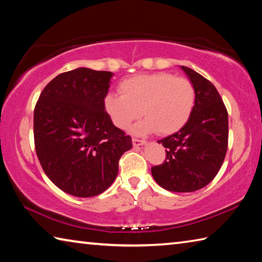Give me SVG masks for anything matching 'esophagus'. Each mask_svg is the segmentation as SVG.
<instances>
[{"mask_svg": "<svg viewBox=\"0 0 262 262\" xmlns=\"http://www.w3.org/2000/svg\"><path fill=\"white\" fill-rule=\"evenodd\" d=\"M144 143H145V141H143V140L133 139V145H134V147H140V145H143Z\"/></svg>", "mask_w": 262, "mask_h": 262, "instance_id": "esophagus-1", "label": "esophagus"}]
</instances>
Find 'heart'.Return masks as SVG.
I'll use <instances>...</instances> for the list:
<instances>
[{
	"instance_id": "b5f03b06",
	"label": "heart",
	"mask_w": 262,
	"mask_h": 262,
	"mask_svg": "<svg viewBox=\"0 0 262 262\" xmlns=\"http://www.w3.org/2000/svg\"><path fill=\"white\" fill-rule=\"evenodd\" d=\"M119 90L121 95H106L105 112L113 125L122 130L128 129L142 112L145 119L133 129L137 135L179 132L188 121L195 103L193 84L168 73L127 78L120 83Z\"/></svg>"
}]
</instances>
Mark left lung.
<instances>
[{
  "mask_svg": "<svg viewBox=\"0 0 262 262\" xmlns=\"http://www.w3.org/2000/svg\"><path fill=\"white\" fill-rule=\"evenodd\" d=\"M195 90L192 114L179 132L158 143L166 148L162 165L151 173L164 189L188 193L201 189L215 178L228 149V111L219 91L195 70L181 66Z\"/></svg>",
  "mask_w": 262,
  "mask_h": 262,
  "instance_id": "8db88e82",
  "label": "left lung"
}]
</instances>
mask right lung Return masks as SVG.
Segmentation results:
<instances>
[{"label":"right lung","instance_id":"1","mask_svg":"<svg viewBox=\"0 0 262 262\" xmlns=\"http://www.w3.org/2000/svg\"><path fill=\"white\" fill-rule=\"evenodd\" d=\"M113 73L77 68L52 79L34 108L35 152L52 183L78 198L105 192L132 137L104 110Z\"/></svg>","mask_w":262,"mask_h":262}]
</instances>
